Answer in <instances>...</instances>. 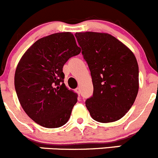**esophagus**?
<instances>
[{"label":"esophagus","instance_id":"34e87169","mask_svg":"<svg viewBox=\"0 0 158 158\" xmlns=\"http://www.w3.org/2000/svg\"><path fill=\"white\" fill-rule=\"evenodd\" d=\"M75 91L77 92V93L78 94H80V93H81V88H80V87H77V88H76Z\"/></svg>","mask_w":158,"mask_h":158}]
</instances>
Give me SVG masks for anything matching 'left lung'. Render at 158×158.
Instances as JSON below:
<instances>
[{
	"label": "left lung",
	"mask_w": 158,
	"mask_h": 158,
	"mask_svg": "<svg viewBox=\"0 0 158 158\" xmlns=\"http://www.w3.org/2000/svg\"><path fill=\"white\" fill-rule=\"evenodd\" d=\"M75 37L92 77L93 96L85 102L90 116L101 123L120 120L138 93V64L134 53L107 33L77 32Z\"/></svg>",
	"instance_id": "8db88e82"
}]
</instances>
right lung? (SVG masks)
Wrapping results in <instances>:
<instances>
[{"instance_id":"1","label":"right lung","mask_w":158,"mask_h":158,"mask_svg":"<svg viewBox=\"0 0 158 158\" xmlns=\"http://www.w3.org/2000/svg\"><path fill=\"white\" fill-rule=\"evenodd\" d=\"M81 51L72 33H55L37 40L18 62L17 95L25 113L39 125L56 128L69 120L77 95L64 83L63 66Z\"/></svg>"}]
</instances>
